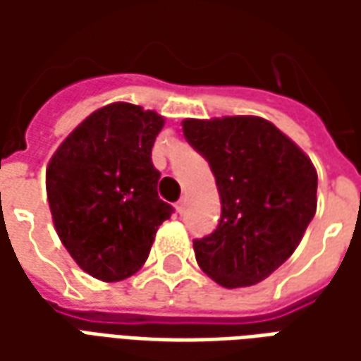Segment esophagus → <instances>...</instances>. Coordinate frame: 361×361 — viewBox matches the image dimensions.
I'll return each mask as SVG.
<instances>
[{"label":"esophagus","mask_w":361,"mask_h":361,"mask_svg":"<svg viewBox=\"0 0 361 361\" xmlns=\"http://www.w3.org/2000/svg\"><path fill=\"white\" fill-rule=\"evenodd\" d=\"M176 211L180 212V214H181V212H183V211H185V199H180V201L176 203Z\"/></svg>","instance_id":"esophagus-1"}]
</instances>
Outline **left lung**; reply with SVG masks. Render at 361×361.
<instances>
[{"instance_id":"obj_1","label":"left lung","mask_w":361,"mask_h":361,"mask_svg":"<svg viewBox=\"0 0 361 361\" xmlns=\"http://www.w3.org/2000/svg\"><path fill=\"white\" fill-rule=\"evenodd\" d=\"M183 137L209 162L219 226L193 242L195 259L224 288L271 276L317 211V172L292 139L257 116L183 119Z\"/></svg>"}]
</instances>
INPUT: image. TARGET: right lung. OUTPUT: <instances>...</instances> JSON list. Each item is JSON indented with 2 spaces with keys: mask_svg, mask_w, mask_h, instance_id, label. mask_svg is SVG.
I'll use <instances>...</instances> for the list:
<instances>
[{
  "mask_svg": "<svg viewBox=\"0 0 361 361\" xmlns=\"http://www.w3.org/2000/svg\"><path fill=\"white\" fill-rule=\"evenodd\" d=\"M164 118L114 102L90 114L59 145L46 191L59 240L82 271L118 282L149 257L158 226L173 209L158 197L152 145Z\"/></svg>",
  "mask_w": 361,
  "mask_h": 361,
  "instance_id": "right-lung-1",
  "label": "right lung"
}]
</instances>
